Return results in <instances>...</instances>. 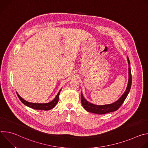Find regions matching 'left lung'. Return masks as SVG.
<instances>
[{
  "instance_id": "obj_1",
  "label": "left lung",
  "mask_w": 148,
  "mask_h": 148,
  "mask_svg": "<svg viewBox=\"0 0 148 148\" xmlns=\"http://www.w3.org/2000/svg\"><path fill=\"white\" fill-rule=\"evenodd\" d=\"M127 59H128V62L129 64V81H128V86L126 87V91H125L123 94L121 96V97L118 100H117L116 102L112 103L103 105H97L88 102L85 98H84V97L82 95V94L81 93V103L84 108L86 111L92 113L97 114H107L109 112L115 111L119 108V107L121 106L122 104L125 100L126 98L127 97L130 92V91L131 90V84H132V75H131V67H130V61L128 57H127Z\"/></svg>"
}]
</instances>
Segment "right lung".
I'll return each instance as SVG.
<instances>
[{
  "mask_svg": "<svg viewBox=\"0 0 148 148\" xmlns=\"http://www.w3.org/2000/svg\"><path fill=\"white\" fill-rule=\"evenodd\" d=\"M60 91H61V90L59 91L57 95H56V97L53 101H51V102H50L49 103H37L29 102L25 101L24 99H23L17 93V95L18 98L20 99V100L23 103L26 105V106H27L30 108H32L33 109H34V110L47 111V110H50L56 106V104L57 103V102L58 101V97H59V94H60Z\"/></svg>",
  "mask_w": 148,
  "mask_h": 148,
  "instance_id": "add662e5",
  "label": "right lung"
}]
</instances>
